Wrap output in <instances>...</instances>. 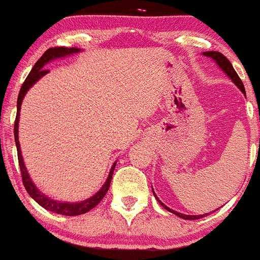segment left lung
<instances>
[{
	"label": "left lung",
	"instance_id": "obj_1",
	"mask_svg": "<svg viewBox=\"0 0 260 260\" xmlns=\"http://www.w3.org/2000/svg\"><path fill=\"white\" fill-rule=\"evenodd\" d=\"M204 55H205V56H209L210 59L214 60V61L217 62L218 65H219L220 69H222L223 72L225 73V74L229 75L230 78L232 79V82H234V83L236 84V86L239 87V88L241 89V91L245 93V87H244V84H242V81H241V79H240L239 75H237L236 70L234 69V67H232V64H231V62H230V60L227 59V57H225L224 55H223V53L217 52V51H209V52H204ZM155 198H156V196H155ZM157 201H159L161 207L166 208L167 210H169V212L173 213V214L178 215L179 218H183V219H190V220L191 219H199V218H203V217H205V215H208V214H203V215H186V214H181V213H177V212H174V210L169 209L168 207H166V205H164V204L159 200V199H157Z\"/></svg>",
	"mask_w": 260,
	"mask_h": 260
}]
</instances>
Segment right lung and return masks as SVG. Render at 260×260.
<instances>
[{
    "label": "right lung",
    "mask_w": 260,
    "mask_h": 260,
    "mask_svg": "<svg viewBox=\"0 0 260 260\" xmlns=\"http://www.w3.org/2000/svg\"><path fill=\"white\" fill-rule=\"evenodd\" d=\"M78 48L77 47H51L43 53L42 56L40 57L37 62L35 64L33 69L30 70V73L28 74V77L24 81L23 86H21L20 92H19L18 96V111H16V118H15V124H14V136H15V144H16V150H18V160H19V167H20V173H21V179H23V185L25 187L26 192L31 196V198L35 199L38 204H40L41 207H43L45 209L50 210V212L57 213V214H62V215H69V217H74V215H81L84 214V213L89 212L91 209H93L96 207L97 204L100 203L101 200L104 199V196L106 195L108 192L109 187H110V182H111V177H113L114 173V168H115V163L114 166L111 167V171L109 173L108 179H106L105 185L101 187V190L93 195L92 198L87 199V200L82 201V203H75V204H69V203H57L55 200H51L48 199L47 196H45L43 193H41L40 191L36 188V186L33 185V182L30 181L28 176V172H26L25 166L23 163V157H21V151H20V144H19L18 140V125H19V114H20V105L21 101H23L24 96H25L26 91L30 88L41 77L46 74L48 72L47 69H45V64H47L50 60L56 59V57H62L65 55H70V53H75L78 52Z\"/></svg>",
    "instance_id": "obj_1"
}]
</instances>
